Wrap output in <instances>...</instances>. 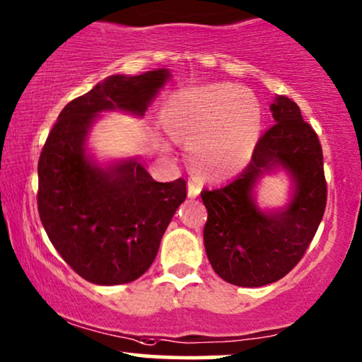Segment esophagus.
Listing matches in <instances>:
<instances>
[{"mask_svg": "<svg viewBox=\"0 0 362 362\" xmlns=\"http://www.w3.org/2000/svg\"><path fill=\"white\" fill-rule=\"evenodd\" d=\"M199 182L196 181V180H189L187 181V196H189V198H196V196L199 194Z\"/></svg>", "mask_w": 362, "mask_h": 362, "instance_id": "obj_1", "label": "esophagus"}]
</instances>
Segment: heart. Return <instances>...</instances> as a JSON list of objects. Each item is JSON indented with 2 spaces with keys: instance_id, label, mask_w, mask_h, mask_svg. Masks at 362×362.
Returning a JSON list of instances; mask_svg holds the SVG:
<instances>
[{
  "instance_id": "b5f03b06",
  "label": "heart",
  "mask_w": 362,
  "mask_h": 362,
  "mask_svg": "<svg viewBox=\"0 0 362 362\" xmlns=\"http://www.w3.org/2000/svg\"><path fill=\"white\" fill-rule=\"evenodd\" d=\"M164 118L177 138L187 141L192 170L213 180L236 175L251 161L262 126L256 96L233 84L175 93Z\"/></svg>"
}]
</instances>
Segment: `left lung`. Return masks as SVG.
<instances>
[{
  "instance_id": "obj_1",
  "label": "left lung",
  "mask_w": 362,
  "mask_h": 362,
  "mask_svg": "<svg viewBox=\"0 0 362 362\" xmlns=\"http://www.w3.org/2000/svg\"><path fill=\"white\" fill-rule=\"evenodd\" d=\"M269 110L274 124L257 141L241 175L201 192L208 209V259L219 278L243 288L284 278L301 261L326 209L317 134L289 98L278 95ZM278 169H284L291 180L290 201L281 210H262L255 201V186L262 175Z\"/></svg>"
}]
</instances>
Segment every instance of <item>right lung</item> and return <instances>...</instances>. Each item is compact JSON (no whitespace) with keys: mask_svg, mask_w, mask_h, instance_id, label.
<instances>
[{"mask_svg":"<svg viewBox=\"0 0 362 362\" xmlns=\"http://www.w3.org/2000/svg\"><path fill=\"white\" fill-rule=\"evenodd\" d=\"M166 68L112 74L68 103L37 163V211L61 257L89 283L126 284L153 264L186 181H154L136 158L101 166L88 136L101 112L144 116L168 79Z\"/></svg>","mask_w":362,"mask_h":362,"instance_id":"1","label":"right lung"}]
</instances>
